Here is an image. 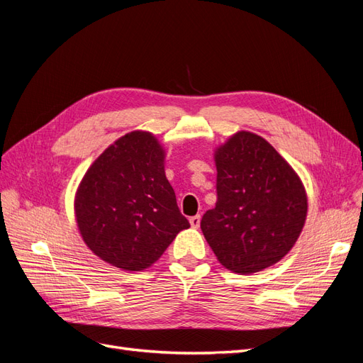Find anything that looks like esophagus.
<instances>
[{"instance_id": "1", "label": "esophagus", "mask_w": 363, "mask_h": 363, "mask_svg": "<svg viewBox=\"0 0 363 363\" xmlns=\"http://www.w3.org/2000/svg\"><path fill=\"white\" fill-rule=\"evenodd\" d=\"M200 221H201L200 215H195V216H191V218H189V223H191V225H192L194 228H199V227H200Z\"/></svg>"}]
</instances>
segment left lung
<instances>
[{
    "mask_svg": "<svg viewBox=\"0 0 363 363\" xmlns=\"http://www.w3.org/2000/svg\"><path fill=\"white\" fill-rule=\"evenodd\" d=\"M216 206L201 219L219 263L238 274L265 269L298 239L307 215L304 186L268 142L238 131L215 151Z\"/></svg>",
    "mask_w": 363,
    "mask_h": 363,
    "instance_id": "left-lung-1",
    "label": "left lung"
}]
</instances>
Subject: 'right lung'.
I'll list each match as a JSON object with an SVG mask.
<instances>
[{
  "label": "right lung",
  "mask_w": 363,
  "mask_h": 363,
  "mask_svg": "<svg viewBox=\"0 0 363 363\" xmlns=\"http://www.w3.org/2000/svg\"><path fill=\"white\" fill-rule=\"evenodd\" d=\"M164 150L131 131L98 157L75 194V218L92 252L124 271L151 267L189 228L164 175Z\"/></svg>",
  "instance_id": "right-lung-1"
}]
</instances>
